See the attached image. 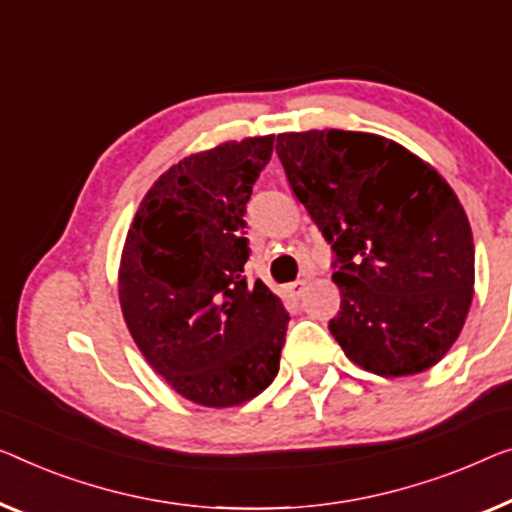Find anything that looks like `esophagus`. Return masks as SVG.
Returning <instances> with one entry per match:
<instances>
[{"mask_svg": "<svg viewBox=\"0 0 512 512\" xmlns=\"http://www.w3.org/2000/svg\"><path fill=\"white\" fill-rule=\"evenodd\" d=\"M303 289H305V280H296V282H292V285H289V294L301 296Z\"/></svg>", "mask_w": 512, "mask_h": 512, "instance_id": "1", "label": "esophagus"}]
</instances>
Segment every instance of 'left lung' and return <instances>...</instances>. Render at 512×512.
Returning <instances> with one entry per match:
<instances>
[{"mask_svg": "<svg viewBox=\"0 0 512 512\" xmlns=\"http://www.w3.org/2000/svg\"><path fill=\"white\" fill-rule=\"evenodd\" d=\"M276 154L333 250L342 352L381 377L432 368L474 296V236L451 186L372 133H282Z\"/></svg>", "mask_w": 512, "mask_h": 512, "instance_id": "left-lung-1", "label": "left lung"}]
</instances>
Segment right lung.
Instances as JSON below:
<instances>
[{"instance_id":"1","label":"right lung","mask_w":512,"mask_h":512,"mask_svg":"<svg viewBox=\"0 0 512 512\" xmlns=\"http://www.w3.org/2000/svg\"><path fill=\"white\" fill-rule=\"evenodd\" d=\"M273 135L179 160L140 204L119 271L135 345L183 398L204 407L253 400L278 375L289 315L248 282L246 204Z\"/></svg>"}]
</instances>
